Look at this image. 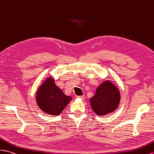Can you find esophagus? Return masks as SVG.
Listing matches in <instances>:
<instances>
[{"label": "esophagus", "instance_id": "34e87169", "mask_svg": "<svg viewBox=\"0 0 154 154\" xmlns=\"http://www.w3.org/2000/svg\"><path fill=\"white\" fill-rule=\"evenodd\" d=\"M76 98H80V99H84V95H82V96H76Z\"/></svg>", "mask_w": 154, "mask_h": 154}]
</instances>
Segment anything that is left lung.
Here are the masks:
<instances>
[{
	"label": "left lung",
	"mask_w": 154,
	"mask_h": 154,
	"mask_svg": "<svg viewBox=\"0 0 154 154\" xmlns=\"http://www.w3.org/2000/svg\"><path fill=\"white\" fill-rule=\"evenodd\" d=\"M119 91L109 81L100 85L94 96L91 98V106L98 115H105L117 109L120 102Z\"/></svg>",
	"instance_id": "1"
}]
</instances>
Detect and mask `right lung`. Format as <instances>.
Returning <instances> with one entry per match:
<instances>
[{
	"mask_svg": "<svg viewBox=\"0 0 154 154\" xmlns=\"http://www.w3.org/2000/svg\"><path fill=\"white\" fill-rule=\"evenodd\" d=\"M71 99L56 85L52 78H48L40 86L36 94L38 106L45 113L55 116L61 113Z\"/></svg>",
	"mask_w": 154,
	"mask_h": 154,
	"instance_id": "add662e5",
	"label": "right lung"
}]
</instances>
